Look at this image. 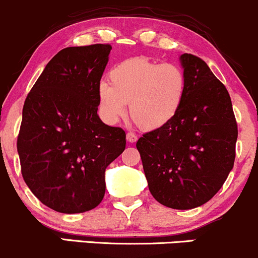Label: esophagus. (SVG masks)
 Here are the masks:
<instances>
[{"label": "esophagus", "mask_w": 258, "mask_h": 258, "mask_svg": "<svg viewBox=\"0 0 258 258\" xmlns=\"http://www.w3.org/2000/svg\"><path fill=\"white\" fill-rule=\"evenodd\" d=\"M126 139H127V142H130V143H135V142H137L138 138L133 132H127Z\"/></svg>", "instance_id": "obj_1"}]
</instances>
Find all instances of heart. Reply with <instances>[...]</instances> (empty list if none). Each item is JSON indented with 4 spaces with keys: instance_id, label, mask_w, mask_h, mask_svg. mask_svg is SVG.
<instances>
[{
    "instance_id": "1",
    "label": "heart",
    "mask_w": 258,
    "mask_h": 258,
    "mask_svg": "<svg viewBox=\"0 0 258 258\" xmlns=\"http://www.w3.org/2000/svg\"><path fill=\"white\" fill-rule=\"evenodd\" d=\"M109 84L98 86V110L108 123L117 122L126 112L146 131H155L177 116L186 91L183 69L160 64L147 57L127 59L109 72Z\"/></svg>"
}]
</instances>
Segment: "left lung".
Returning a JSON list of instances; mask_svg holds the SVG:
<instances>
[{
	"instance_id": "left-lung-1",
	"label": "left lung",
	"mask_w": 258,
	"mask_h": 258,
	"mask_svg": "<svg viewBox=\"0 0 258 258\" xmlns=\"http://www.w3.org/2000/svg\"><path fill=\"white\" fill-rule=\"evenodd\" d=\"M186 78L177 116L138 139L137 147L154 199L189 210L207 203L234 166L238 125L226 86L203 59L180 55Z\"/></svg>"
}]
</instances>
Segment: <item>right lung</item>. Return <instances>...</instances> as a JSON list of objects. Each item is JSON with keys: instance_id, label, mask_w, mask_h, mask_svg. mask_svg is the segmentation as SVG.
Returning a JSON list of instances; mask_svg holds the SVG:
<instances>
[{"instance_id": "right-lung-1", "label": "right lung", "mask_w": 258, "mask_h": 258, "mask_svg": "<svg viewBox=\"0 0 258 258\" xmlns=\"http://www.w3.org/2000/svg\"><path fill=\"white\" fill-rule=\"evenodd\" d=\"M110 51L102 43L61 49L25 99L17 142L23 178L41 203L61 214L98 206L105 168L125 150V131L97 114Z\"/></svg>"}]
</instances>
